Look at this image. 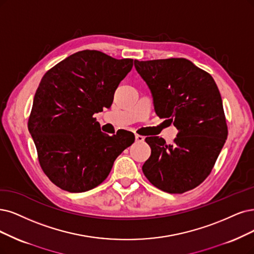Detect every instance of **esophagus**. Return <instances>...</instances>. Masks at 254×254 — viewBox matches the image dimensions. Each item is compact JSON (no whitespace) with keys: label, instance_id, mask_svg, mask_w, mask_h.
Segmentation results:
<instances>
[{"label":"esophagus","instance_id":"esophagus-1","mask_svg":"<svg viewBox=\"0 0 254 254\" xmlns=\"http://www.w3.org/2000/svg\"><path fill=\"white\" fill-rule=\"evenodd\" d=\"M135 140H136V142H143L144 141V137L143 136H140L138 134H135Z\"/></svg>","mask_w":254,"mask_h":254}]
</instances>
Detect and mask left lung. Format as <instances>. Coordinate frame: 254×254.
Masks as SVG:
<instances>
[{
	"mask_svg": "<svg viewBox=\"0 0 254 254\" xmlns=\"http://www.w3.org/2000/svg\"><path fill=\"white\" fill-rule=\"evenodd\" d=\"M134 64L152 93L156 114L179 129L174 144L145 138L152 153L143 174L163 191L190 190L208 177L228 135L217 83L186 59L135 60Z\"/></svg>",
	"mask_w": 254,
	"mask_h": 254,
	"instance_id": "left-lung-1",
	"label": "left lung"
}]
</instances>
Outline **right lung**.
<instances>
[{"label": "right lung", "instance_id": "1", "mask_svg": "<svg viewBox=\"0 0 254 254\" xmlns=\"http://www.w3.org/2000/svg\"><path fill=\"white\" fill-rule=\"evenodd\" d=\"M133 60L96 50L74 53L47 72L37 88L28 128L47 177L60 189L83 192L107 179L133 133L109 136L93 115L111 108Z\"/></svg>", "mask_w": 254, "mask_h": 254}]
</instances>
